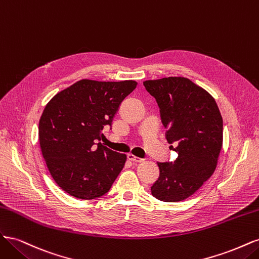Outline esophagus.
Listing matches in <instances>:
<instances>
[{
	"label": "esophagus",
	"mask_w": 259,
	"mask_h": 259,
	"mask_svg": "<svg viewBox=\"0 0 259 259\" xmlns=\"http://www.w3.org/2000/svg\"><path fill=\"white\" fill-rule=\"evenodd\" d=\"M127 159L131 160V161H133V162H142V161H143V159H140V158H138V156H136V155H134V154H132V153L127 154Z\"/></svg>",
	"instance_id": "esophagus-1"
}]
</instances>
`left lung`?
Returning a JSON list of instances; mask_svg holds the SVG:
<instances>
[{
	"label": "left lung",
	"mask_w": 259,
	"mask_h": 259,
	"mask_svg": "<svg viewBox=\"0 0 259 259\" xmlns=\"http://www.w3.org/2000/svg\"><path fill=\"white\" fill-rule=\"evenodd\" d=\"M158 103L174 162L158 163L160 176L151 187L163 202L186 200L215 171L223 146V117L215 99L189 79L163 77L144 82Z\"/></svg>",
	"instance_id": "1"
}]
</instances>
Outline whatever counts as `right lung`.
<instances>
[{
	"mask_svg": "<svg viewBox=\"0 0 259 259\" xmlns=\"http://www.w3.org/2000/svg\"><path fill=\"white\" fill-rule=\"evenodd\" d=\"M135 81L81 80L56 94L38 122V140L52 177L72 197H103L124 167L126 155L101 145Z\"/></svg>",
	"mask_w": 259,
	"mask_h": 259,
	"instance_id": "right-lung-1",
	"label": "right lung"
}]
</instances>
